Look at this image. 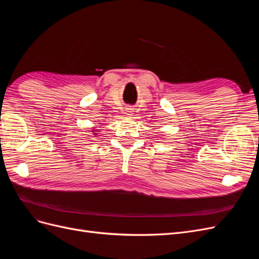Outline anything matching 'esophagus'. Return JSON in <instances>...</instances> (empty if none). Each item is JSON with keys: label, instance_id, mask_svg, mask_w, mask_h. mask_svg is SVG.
<instances>
[{"label": "esophagus", "instance_id": "34e87169", "mask_svg": "<svg viewBox=\"0 0 259 259\" xmlns=\"http://www.w3.org/2000/svg\"><path fill=\"white\" fill-rule=\"evenodd\" d=\"M133 112H134V109L127 108V109H126V111H125V114H126L127 116H132V115H133Z\"/></svg>", "mask_w": 259, "mask_h": 259}]
</instances>
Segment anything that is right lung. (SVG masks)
Returning <instances> with one entry per match:
<instances>
[{"mask_svg":"<svg viewBox=\"0 0 259 259\" xmlns=\"http://www.w3.org/2000/svg\"><path fill=\"white\" fill-rule=\"evenodd\" d=\"M91 132L93 133V135L97 136V135H98V132H100V130H98V128H96V127H92V131H91Z\"/></svg>","mask_w":259,"mask_h":259,"instance_id":"1","label":"right lung"}]
</instances>
